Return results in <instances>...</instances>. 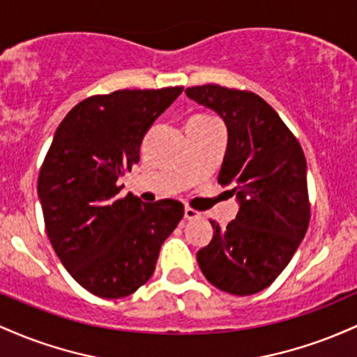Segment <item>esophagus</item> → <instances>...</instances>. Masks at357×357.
<instances>
[{"label":"esophagus","mask_w":357,"mask_h":357,"mask_svg":"<svg viewBox=\"0 0 357 357\" xmlns=\"http://www.w3.org/2000/svg\"><path fill=\"white\" fill-rule=\"evenodd\" d=\"M202 216V213L192 210V208H184V218L186 220H198Z\"/></svg>","instance_id":"obj_1"}]
</instances>
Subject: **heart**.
Instances as JSON below:
<instances>
[{
	"label": "heart",
	"mask_w": 357,
	"mask_h": 357,
	"mask_svg": "<svg viewBox=\"0 0 357 357\" xmlns=\"http://www.w3.org/2000/svg\"><path fill=\"white\" fill-rule=\"evenodd\" d=\"M198 117H204V119H213V117H210V116H204V114H199Z\"/></svg>",
	"instance_id": "1"
}]
</instances>
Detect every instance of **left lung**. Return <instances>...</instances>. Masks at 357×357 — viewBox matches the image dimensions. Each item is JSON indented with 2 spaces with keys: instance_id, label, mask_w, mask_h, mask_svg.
Segmentation results:
<instances>
[{
  "instance_id": "8db88e82",
  "label": "left lung",
  "mask_w": 357,
  "mask_h": 357,
  "mask_svg": "<svg viewBox=\"0 0 357 357\" xmlns=\"http://www.w3.org/2000/svg\"><path fill=\"white\" fill-rule=\"evenodd\" d=\"M186 96L215 110L228 127V146L218 176L240 210L198 252L211 285L233 296H252L280 275L305 236L310 220L307 162L301 144L260 96L208 84Z\"/></svg>"
}]
</instances>
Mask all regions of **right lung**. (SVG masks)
<instances>
[{"instance_id":"obj_1","label":"right lung","mask_w":357,"mask_h":357,"mask_svg":"<svg viewBox=\"0 0 357 357\" xmlns=\"http://www.w3.org/2000/svg\"><path fill=\"white\" fill-rule=\"evenodd\" d=\"M183 87L116 90L77 104L56 129L38 176L45 228L63 267L102 298L134 294L154 273L161 245L184 215L174 199L119 198L153 122Z\"/></svg>"}]
</instances>
